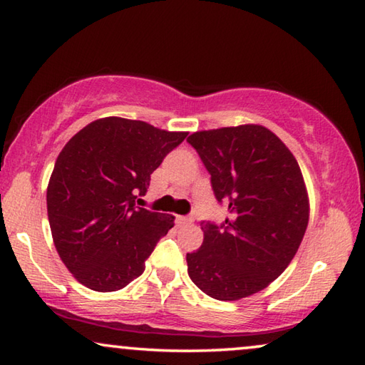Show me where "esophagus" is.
I'll list each match as a JSON object with an SVG mask.
<instances>
[{"mask_svg": "<svg viewBox=\"0 0 365 365\" xmlns=\"http://www.w3.org/2000/svg\"><path fill=\"white\" fill-rule=\"evenodd\" d=\"M195 222V217L193 215H178L177 217V224H180V225H188V224H193Z\"/></svg>", "mask_w": 365, "mask_h": 365, "instance_id": "1", "label": "esophagus"}]
</instances>
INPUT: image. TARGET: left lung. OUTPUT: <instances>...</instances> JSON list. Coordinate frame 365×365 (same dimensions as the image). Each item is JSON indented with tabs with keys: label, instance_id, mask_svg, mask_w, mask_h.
<instances>
[{
	"label": "left lung",
	"instance_id": "left-lung-1",
	"mask_svg": "<svg viewBox=\"0 0 365 365\" xmlns=\"http://www.w3.org/2000/svg\"><path fill=\"white\" fill-rule=\"evenodd\" d=\"M187 141L228 209L219 225L201 222L205 242L187 252L190 279L220 301L261 292L288 267L304 237L309 201L299 165L262 125L196 132Z\"/></svg>",
	"mask_w": 365,
	"mask_h": 365
}]
</instances>
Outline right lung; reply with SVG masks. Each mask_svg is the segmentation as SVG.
I'll list each match as a JSON object with an SVG mask.
<instances>
[{
    "instance_id": "obj_1",
    "label": "right lung",
    "mask_w": 365,
    "mask_h": 365,
    "mask_svg": "<svg viewBox=\"0 0 365 365\" xmlns=\"http://www.w3.org/2000/svg\"><path fill=\"white\" fill-rule=\"evenodd\" d=\"M187 135L104 117L67 141L48 183V219L59 257L82 285L117 292L143 274L174 217L135 202Z\"/></svg>"
}]
</instances>
